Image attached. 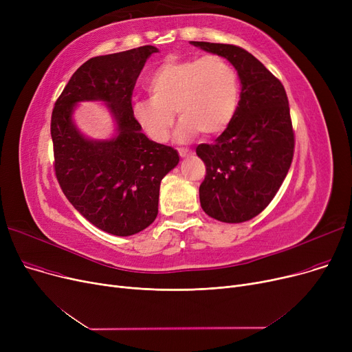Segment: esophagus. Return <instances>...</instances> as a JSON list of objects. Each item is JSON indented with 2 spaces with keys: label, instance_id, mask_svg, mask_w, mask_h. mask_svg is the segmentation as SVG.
<instances>
[{
  "label": "esophagus",
  "instance_id": "1",
  "mask_svg": "<svg viewBox=\"0 0 352 352\" xmlns=\"http://www.w3.org/2000/svg\"><path fill=\"white\" fill-rule=\"evenodd\" d=\"M178 154H179L182 158H186V157L192 155L194 153H192V151H190V150H187V148H179V150H178Z\"/></svg>",
  "mask_w": 352,
  "mask_h": 352
}]
</instances>
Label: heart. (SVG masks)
Wrapping results in <instances>:
<instances>
[{
  "label": "heart",
  "mask_w": 352,
  "mask_h": 352,
  "mask_svg": "<svg viewBox=\"0 0 352 352\" xmlns=\"http://www.w3.org/2000/svg\"><path fill=\"white\" fill-rule=\"evenodd\" d=\"M146 89L151 98L134 101L133 114L155 142L168 140L175 113L179 141L198 131L206 137L223 134L236 116L241 94L235 68L219 55L166 58L150 74Z\"/></svg>",
  "instance_id": "heart-1"
}]
</instances>
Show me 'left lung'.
<instances>
[{"label": "left lung", "mask_w": 352, "mask_h": 352, "mask_svg": "<svg viewBox=\"0 0 352 352\" xmlns=\"http://www.w3.org/2000/svg\"><path fill=\"white\" fill-rule=\"evenodd\" d=\"M190 43L230 61L241 81L231 125L212 144L197 146L207 166L199 186L201 208L221 223H245L265 210L291 166L294 131L287 92L248 51L230 44Z\"/></svg>", "instance_id": "1"}]
</instances>
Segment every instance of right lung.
I'll use <instances>...</instances> for the list:
<instances>
[{
    "label": "right lung",
    "mask_w": 352,
    "mask_h": 352,
    "mask_svg": "<svg viewBox=\"0 0 352 352\" xmlns=\"http://www.w3.org/2000/svg\"><path fill=\"white\" fill-rule=\"evenodd\" d=\"M155 52L144 45L88 60L52 109L54 168L63 192L92 226L118 236L154 223L161 179L179 162L177 150L148 138L133 114L135 81ZM87 100L106 105L116 125L113 138L92 140L79 131L73 113Z\"/></svg>",
    "instance_id": "right-lung-1"
}]
</instances>
